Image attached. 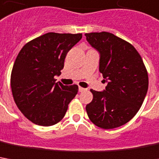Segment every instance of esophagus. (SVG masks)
<instances>
[{"label":"esophagus","mask_w":159,"mask_h":159,"mask_svg":"<svg viewBox=\"0 0 159 159\" xmlns=\"http://www.w3.org/2000/svg\"><path fill=\"white\" fill-rule=\"evenodd\" d=\"M87 88H84V87H79V91H80V92H85V91H87Z\"/></svg>","instance_id":"34e87169"}]
</instances>
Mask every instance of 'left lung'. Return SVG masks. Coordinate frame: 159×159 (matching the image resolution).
I'll return each instance as SVG.
<instances>
[{
  "instance_id": "obj_1",
  "label": "left lung",
  "mask_w": 159,
  "mask_h": 159,
  "mask_svg": "<svg viewBox=\"0 0 159 159\" xmlns=\"http://www.w3.org/2000/svg\"><path fill=\"white\" fill-rule=\"evenodd\" d=\"M101 54L100 72L107 81L103 92L91 89L86 107L90 121L105 129L124 125L136 116L145 98L149 78L140 54L131 43L109 32L86 33Z\"/></svg>"
}]
</instances>
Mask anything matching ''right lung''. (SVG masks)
Instances as JSON below:
<instances>
[{"label": "right lung", "mask_w": 159, "mask_h": 159, "mask_svg": "<svg viewBox=\"0 0 159 159\" xmlns=\"http://www.w3.org/2000/svg\"><path fill=\"white\" fill-rule=\"evenodd\" d=\"M82 38L81 33L49 32L28 42L13 66L10 86L22 115L35 124L52 126L65 116L79 91L77 85L56 83L65 58Z\"/></svg>", "instance_id": "obj_1"}]
</instances>
